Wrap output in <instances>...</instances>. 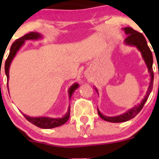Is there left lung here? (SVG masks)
<instances>
[{"mask_svg": "<svg viewBox=\"0 0 159 159\" xmlns=\"http://www.w3.org/2000/svg\"><path fill=\"white\" fill-rule=\"evenodd\" d=\"M123 30L125 31V34H127V38L125 39V44L126 45L129 46H133V47H136L141 52L142 56V58L145 61V65H146L147 68H148V70L150 74L151 77V81L150 84H149L148 91H147L146 94H145V98L142 99L140 104L138 105H135L133 108H130L125 113L121 114V115H118V116H114V117H108L105 115H102L100 112V111L98 109V113L99 116L106 121H109V122L113 123H119V122H124V121H129V120L131 119L134 117H135L139 113L142 108H143L144 105L148 100V96L150 94L151 91H152V88H153V81H154V73L153 69H152V64H153V57H152V51H151L150 48H148L147 41L145 40V37L143 34L139 32L136 31V30H133L131 28H122ZM95 91L98 94V91L96 88H94Z\"/></svg>", "mask_w": 159, "mask_h": 159, "instance_id": "obj_1", "label": "left lung"}]
</instances>
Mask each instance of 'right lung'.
Returning <instances> with one entry per match:
<instances>
[{
  "label": "right lung",
  "mask_w": 159,
  "mask_h": 159,
  "mask_svg": "<svg viewBox=\"0 0 159 159\" xmlns=\"http://www.w3.org/2000/svg\"><path fill=\"white\" fill-rule=\"evenodd\" d=\"M43 38V36L39 34L38 32H30L29 34H27L25 36L21 37V38H18L11 45L10 49V53L7 57V60L5 62V66H4V69H5V74L7 78V82H8L9 79V68H10L11 64L12 62V60L14 57H15L17 51L20 50V48L25 44V41H28V40H38ZM79 87V84L78 83H75L72 84L71 86L68 89V95H69V99L73 94L74 91H75ZM7 89H8V83H7ZM70 105L68 106V109L67 113L64 115L62 118H50V117H32L23 114L24 116L26 118V119L30 123H32L34 125L38 126V127L41 128V129H53V128L58 127V126L62 125L68 121L70 117Z\"/></svg>",
  "instance_id": "obj_1"
}]
</instances>
